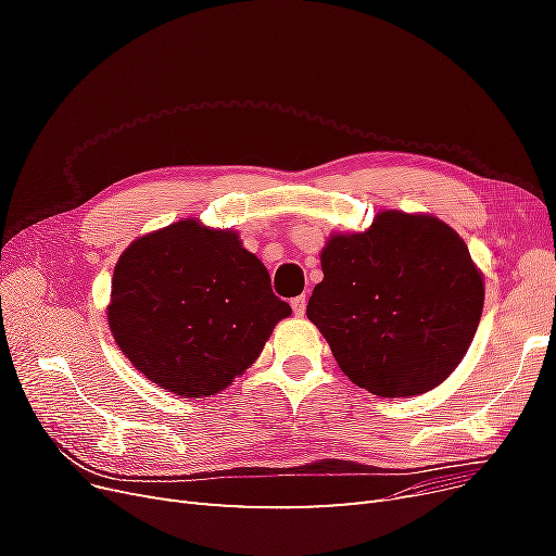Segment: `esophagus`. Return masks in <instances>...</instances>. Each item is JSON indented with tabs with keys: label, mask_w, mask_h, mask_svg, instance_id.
<instances>
[{
	"label": "esophagus",
	"mask_w": 556,
	"mask_h": 556,
	"mask_svg": "<svg viewBox=\"0 0 556 556\" xmlns=\"http://www.w3.org/2000/svg\"><path fill=\"white\" fill-rule=\"evenodd\" d=\"M292 311H294V315H304L306 313V296H296V299H292Z\"/></svg>",
	"instance_id": "esophagus-1"
}]
</instances>
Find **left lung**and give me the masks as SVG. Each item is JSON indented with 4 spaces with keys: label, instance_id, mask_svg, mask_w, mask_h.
Returning <instances> with one entry per match:
<instances>
[{
    "label": "left lung",
    "instance_id": "8db88e82",
    "mask_svg": "<svg viewBox=\"0 0 556 556\" xmlns=\"http://www.w3.org/2000/svg\"><path fill=\"white\" fill-rule=\"evenodd\" d=\"M306 315L341 371L382 399L425 394L473 341L484 278L464 239L431 213L380 211L364 231H333Z\"/></svg>",
    "mask_w": 556,
    "mask_h": 556
}]
</instances>
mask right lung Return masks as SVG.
Wrapping results in <instances>:
<instances>
[{
  "label": "right lung",
  "instance_id": "add662e5",
  "mask_svg": "<svg viewBox=\"0 0 556 556\" xmlns=\"http://www.w3.org/2000/svg\"><path fill=\"white\" fill-rule=\"evenodd\" d=\"M292 308L239 231L194 217L148 231L117 260L106 306L123 355L180 399H204L257 362Z\"/></svg>",
  "mask_w": 556,
  "mask_h": 556
}]
</instances>
